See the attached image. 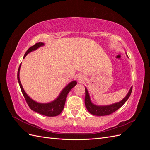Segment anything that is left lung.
Instances as JSON below:
<instances>
[{"label": "left lung", "instance_id": "1", "mask_svg": "<svg viewBox=\"0 0 150 150\" xmlns=\"http://www.w3.org/2000/svg\"><path fill=\"white\" fill-rule=\"evenodd\" d=\"M132 89H133V87H131L128 94H127L126 97L120 102L112 104L111 105H109V106H99L94 105V104H93L91 103V101L90 100L89 95L88 92V90L87 89L85 88V92H86L85 99H84L85 106L86 108H87L88 111L91 113V114H92L93 115L99 116H106V115L112 114V112H114L115 111L118 110L119 108H120L125 103V102L128 100V99L130 96L131 92H132Z\"/></svg>", "mask_w": 150, "mask_h": 150}]
</instances>
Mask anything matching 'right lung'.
I'll return each mask as SVG.
<instances>
[{
	"label": "right lung",
	"mask_w": 150,
	"mask_h": 150,
	"mask_svg": "<svg viewBox=\"0 0 150 150\" xmlns=\"http://www.w3.org/2000/svg\"><path fill=\"white\" fill-rule=\"evenodd\" d=\"M42 46H44V43L42 42H38V43L35 44L34 46H31L28 51H26L25 55L24 56V58H25V57L27 56V54H28L31 51H34V50L37 49L38 48H39V47ZM21 66V63L19 66V69H18V72H17V79H18V81H19V84L22 94H23V96L29 108L33 111H34L35 112L39 113L40 115H42L46 116H56L59 115L60 113L62 111L63 108H64L67 95L68 93H69L71 89L76 85L77 84L76 81H72V82L70 83L69 84H68L66 87L62 91L60 95L59 96V97L56 99V100H54V101L49 103H44V104L39 103L34 101L31 98H30V97H29V96H28V94H27L24 91L23 88H22V86L21 83L20 78H19V71H20Z\"/></svg>",
	"instance_id": "add662e5"
}]
</instances>
